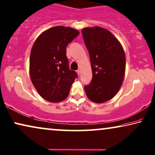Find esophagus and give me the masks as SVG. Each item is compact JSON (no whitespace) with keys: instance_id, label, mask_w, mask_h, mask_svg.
I'll use <instances>...</instances> for the list:
<instances>
[{"instance_id":"1","label":"esophagus","mask_w":155,"mask_h":155,"mask_svg":"<svg viewBox=\"0 0 155 155\" xmlns=\"http://www.w3.org/2000/svg\"><path fill=\"white\" fill-rule=\"evenodd\" d=\"M77 73L78 74V75H80V70H78L77 71Z\"/></svg>"}]
</instances>
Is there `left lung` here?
Here are the masks:
<instances>
[{
	"mask_svg": "<svg viewBox=\"0 0 155 155\" xmlns=\"http://www.w3.org/2000/svg\"><path fill=\"white\" fill-rule=\"evenodd\" d=\"M82 34L92 71V80L85 85L84 91L89 100L101 104L113 98L120 89L125 73V54L120 42L106 29L84 28Z\"/></svg>",
	"mask_w": 155,
	"mask_h": 155,
	"instance_id": "left-lung-1",
	"label": "left lung"
}]
</instances>
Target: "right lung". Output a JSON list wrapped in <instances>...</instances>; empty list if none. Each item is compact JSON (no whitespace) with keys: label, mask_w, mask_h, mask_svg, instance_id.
Returning <instances> with one entry per match:
<instances>
[{"label":"right lung","mask_w":155,"mask_h":155,"mask_svg":"<svg viewBox=\"0 0 155 155\" xmlns=\"http://www.w3.org/2000/svg\"><path fill=\"white\" fill-rule=\"evenodd\" d=\"M80 34L76 29L56 26L41 33L32 47L30 75L44 99L58 103L66 99L78 74L69 68L66 47Z\"/></svg>","instance_id":"1"}]
</instances>
